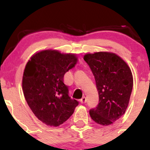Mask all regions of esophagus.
Masks as SVG:
<instances>
[{"label": "esophagus", "mask_w": 150, "mask_h": 150, "mask_svg": "<svg viewBox=\"0 0 150 150\" xmlns=\"http://www.w3.org/2000/svg\"><path fill=\"white\" fill-rule=\"evenodd\" d=\"M80 101L81 103H82V104H85V103L87 102V99H86L85 97H83L82 98V99H80Z\"/></svg>", "instance_id": "esophagus-1"}]
</instances>
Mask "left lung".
<instances>
[{"label":"left lung","mask_w":150,"mask_h":150,"mask_svg":"<svg viewBox=\"0 0 150 150\" xmlns=\"http://www.w3.org/2000/svg\"><path fill=\"white\" fill-rule=\"evenodd\" d=\"M84 60L94 75L99 93V104L89 110V115L98 124H112L124 114L128 106L133 85L131 70L113 53H88Z\"/></svg>","instance_id":"left-lung-1"}]
</instances>
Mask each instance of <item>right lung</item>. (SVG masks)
<instances>
[{
    "label": "right lung",
    "instance_id": "add662e5",
    "mask_svg": "<svg viewBox=\"0 0 150 150\" xmlns=\"http://www.w3.org/2000/svg\"><path fill=\"white\" fill-rule=\"evenodd\" d=\"M77 61L74 54L55 50L36 53L27 62L22 77V89L29 106L41 121L58 126L66 121L79 102L69 97L63 77Z\"/></svg>",
    "mask_w": 150,
    "mask_h": 150
}]
</instances>
